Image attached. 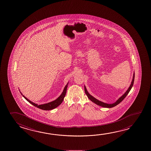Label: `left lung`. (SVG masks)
<instances>
[{"mask_svg": "<svg viewBox=\"0 0 151 151\" xmlns=\"http://www.w3.org/2000/svg\"><path fill=\"white\" fill-rule=\"evenodd\" d=\"M134 78H135V73H134L132 81V83H131V84H130L129 87L128 88V90H127V91L124 93V94L122 95L121 97H120L114 103L109 104V103H104V102H102V101L98 100L96 99H95V98H94L93 96L91 95L88 92V91H87V90H86V88L85 87V86H84L85 92V94L87 95L88 98L91 101H92L93 103H95L96 104H97L98 106H102V107H104V108H112V107H114V106H116V105H118V104H119V103L122 102V101L124 99V98H126V96L128 95V94L129 93L130 91V90H131L132 88L133 84H134Z\"/></svg>", "mask_w": 151, "mask_h": 151, "instance_id": "obj_1", "label": "left lung"}]
</instances>
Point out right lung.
Masks as SVG:
<instances>
[{
	"instance_id": "obj_1",
	"label": "right lung",
	"mask_w": 151,
	"mask_h": 151,
	"mask_svg": "<svg viewBox=\"0 0 151 151\" xmlns=\"http://www.w3.org/2000/svg\"><path fill=\"white\" fill-rule=\"evenodd\" d=\"M68 83L65 86V87L64 90H63V92L61 93V95H60L56 100L53 101L52 102H50L43 104H40V105H38V104H36V103L32 102V101L29 100L24 95H23L22 93L21 92H20L21 93L22 95H23V96L29 103H31L32 105H33V106L37 107L38 108L40 109L43 110H52V109H53L56 108H57L58 106H59L63 102V101L64 100V98L65 96V95L66 94L67 88V87H68Z\"/></svg>"
}]
</instances>
